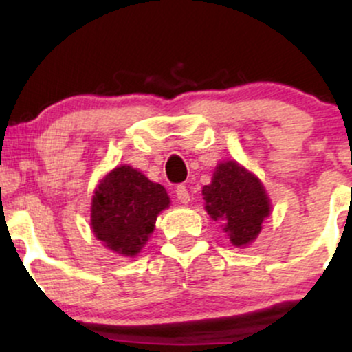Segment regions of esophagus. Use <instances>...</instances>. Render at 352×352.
<instances>
[{"label": "esophagus", "mask_w": 352, "mask_h": 352, "mask_svg": "<svg viewBox=\"0 0 352 352\" xmlns=\"http://www.w3.org/2000/svg\"><path fill=\"white\" fill-rule=\"evenodd\" d=\"M175 195H177V199H179L180 204H188L190 201V193L185 185H179V187L175 188Z\"/></svg>", "instance_id": "1"}]
</instances>
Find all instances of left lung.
Returning <instances> with one entry per match:
<instances>
[{
    "label": "left lung",
    "instance_id": "1",
    "mask_svg": "<svg viewBox=\"0 0 352 352\" xmlns=\"http://www.w3.org/2000/svg\"><path fill=\"white\" fill-rule=\"evenodd\" d=\"M201 195L207 213L220 221L235 246L254 241L272 210L263 184L235 160L217 165L212 184L205 185Z\"/></svg>",
    "mask_w": 352,
    "mask_h": 352
}]
</instances>
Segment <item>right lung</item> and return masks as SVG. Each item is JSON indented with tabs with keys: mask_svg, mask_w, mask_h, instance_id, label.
Returning <instances> with one entry per match:
<instances>
[{
	"mask_svg": "<svg viewBox=\"0 0 352 352\" xmlns=\"http://www.w3.org/2000/svg\"><path fill=\"white\" fill-rule=\"evenodd\" d=\"M170 204L160 184L131 165H120L100 180L92 197L91 227L98 240L122 256H135L147 243L155 220Z\"/></svg>",
	"mask_w": 352,
	"mask_h": 352,
	"instance_id": "add662e5",
	"label": "right lung"
}]
</instances>
